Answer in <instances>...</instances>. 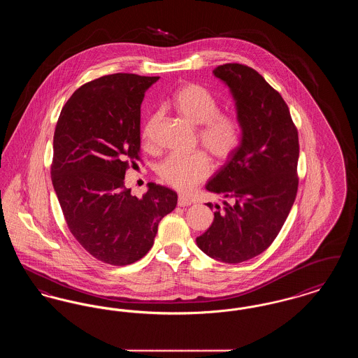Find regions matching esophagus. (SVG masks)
I'll return each instance as SVG.
<instances>
[{
    "instance_id": "1",
    "label": "esophagus",
    "mask_w": 358,
    "mask_h": 358,
    "mask_svg": "<svg viewBox=\"0 0 358 358\" xmlns=\"http://www.w3.org/2000/svg\"><path fill=\"white\" fill-rule=\"evenodd\" d=\"M192 201L187 199V196H178V206H189Z\"/></svg>"
}]
</instances>
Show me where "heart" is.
I'll use <instances>...</instances> for the list:
<instances>
[{"instance_id":"obj_1","label":"heart","mask_w":358,"mask_h":358,"mask_svg":"<svg viewBox=\"0 0 358 358\" xmlns=\"http://www.w3.org/2000/svg\"><path fill=\"white\" fill-rule=\"evenodd\" d=\"M173 107L181 118L193 126H201L199 138L205 149L217 161H225L241 143L243 127L238 117L220 114L217 99L204 87L185 85L173 95ZM155 117L143 130L148 138ZM212 162L208 154L196 152L189 155L171 154L158 166L159 177L171 187L187 192L204 181L210 174Z\"/></svg>"}]
</instances>
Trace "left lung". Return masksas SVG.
Wrapping results in <instances>:
<instances>
[{
    "label": "left lung",
    "instance_id": "8db88e82",
    "mask_svg": "<svg viewBox=\"0 0 358 358\" xmlns=\"http://www.w3.org/2000/svg\"><path fill=\"white\" fill-rule=\"evenodd\" d=\"M213 75L229 88L243 136L238 150L206 182L220 194L215 219L197 247L212 259L236 264L266 251L294 204L298 131L280 94L255 69L224 64Z\"/></svg>",
    "mask_w": 358,
    "mask_h": 358
}]
</instances>
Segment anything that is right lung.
<instances>
[{
  "label": "right lung",
  "instance_id": "add662e5",
  "mask_svg": "<svg viewBox=\"0 0 358 358\" xmlns=\"http://www.w3.org/2000/svg\"><path fill=\"white\" fill-rule=\"evenodd\" d=\"M159 76L106 75L78 88L53 136V189L71 234L87 252L131 264L153 247L158 224L177 205L169 187L148 184L142 199L124 187L141 146V104Z\"/></svg>",
  "mask_w": 358,
  "mask_h": 358
}]
</instances>
